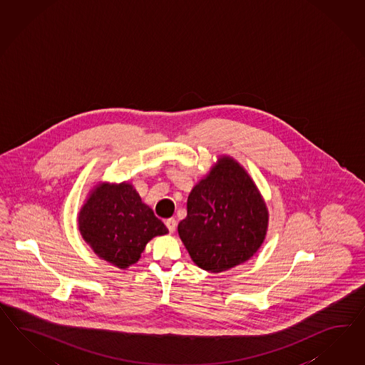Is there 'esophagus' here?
Wrapping results in <instances>:
<instances>
[{"label": "esophagus", "mask_w": 365, "mask_h": 365, "mask_svg": "<svg viewBox=\"0 0 365 365\" xmlns=\"http://www.w3.org/2000/svg\"><path fill=\"white\" fill-rule=\"evenodd\" d=\"M166 226H168L170 232H174L175 228H177V220L174 217H170V219L166 220Z\"/></svg>", "instance_id": "1"}]
</instances>
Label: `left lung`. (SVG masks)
Here are the masks:
<instances>
[{
	"instance_id": "1",
	"label": "left lung",
	"mask_w": 365,
	"mask_h": 365,
	"mask_svg": "<svg viewBox=\"0 0 365 365\" xmlns=\"http://www.w3.org/2000/svg\"><path fill=\"white\" fill-rule=\"evenodd\" d=\"M268 208L246 168L219 155L190 191L178 234L199 268L219 274L248 262L266 239Z\"/></svg>"
}]
</instances>
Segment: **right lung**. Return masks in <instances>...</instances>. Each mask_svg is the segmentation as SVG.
<instances>
[{
	"mask_svg": "<svg viewBox=\"0 0 365 365\" xmlns=\"http://www.w3.org/2000/svg\"><path fill=\"white\" fill-rule=\"evenodd\" d=\"M77 223L94 254L120 269L135 264L153 237L168 232L128 182H98L90 188Z\"/></svg>",
	"mask_w": 365,
	"mask_h": 365,
	"instance_id": "obj_1",
	"label": "right lung"
}]
</instances>
